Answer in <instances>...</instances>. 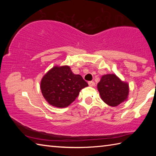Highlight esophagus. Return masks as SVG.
Masks as SVG:
<instances>
[{
  "label": "esophagus",
  "instance_id": "esophagus-1",
  "mask_svg": "<svg viewBox=\"0 0 156 156\" xmlns=\"http://www.w3.org/2000/svg\"><path fill=\"white\" fill-rule=\"evenodd\" d=\"M88 84H89V86H94L95 85L94 81H89V83H88Z\"/></svg>",
  "mask_w": 156,
  "mask_h": 156
}]
</instances>
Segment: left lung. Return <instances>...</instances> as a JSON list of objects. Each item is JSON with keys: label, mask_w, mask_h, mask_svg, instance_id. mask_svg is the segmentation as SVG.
Wrapping results in <instances>:
<instances>
[{"label": "left lung", "mask_w": 156, "mask_h": 156, "mask_svg": "<svg viewBox=\"0 0 156 156\" xmlns=\"http://www.w3.org/2000/svg\"><path fill=\"white\" fill-rule=\"evenodd\" d=\"M98 89L102 100L112 107L118 106L127 98L129 85L114 74L102 76L98 84Z\"/></svg>", "instance_id": "1"}]
</instances>
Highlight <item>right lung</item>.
I'll use <instances>...</instances> for the list:
<instances>
[{
    "label": "right lung",
    "mask_w": 156,
    "mask_h": 156,
    "mask_svg": "<svg viewBox=\"0 0 156 156\" xmlns=\"http://www.w3.org/2000/svg\"><path fill=\"white\" fill-rule=\"evenodd\" d=\"M88 84L80 75L73 73L69 67H54L41 80L42 94L50 105L66 107L74 101L82 89Z\"/></svg>",
    "instance_id": "1"
}]
</instances>
